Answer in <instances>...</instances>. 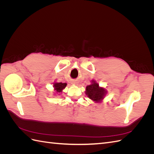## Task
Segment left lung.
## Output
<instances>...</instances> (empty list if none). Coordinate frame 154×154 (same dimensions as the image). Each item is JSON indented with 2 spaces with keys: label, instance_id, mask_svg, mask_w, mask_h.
<instances>
[{
  "label": "left lung",
  "instance_id": "obj_1",
  "mask_svg": "<svg viewBox=\"0 0 154 154\" xmlns=\"http://www.w3.org/2000/svg\"><path fill=\"white\" fill-rule=\"evenodd\" d=\"M105 92L104 88L99 87V85L95 82L86 87V94L90 99L97 102L103 98Z\"/></svg>",
  "mask_w": 154,
  "mask_h": 154
}]
</instances>
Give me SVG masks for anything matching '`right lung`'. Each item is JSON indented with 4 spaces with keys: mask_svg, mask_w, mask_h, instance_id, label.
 I'll list each match as a JSON object with an SVG mask.
<instances>
[{
    "mask_svg": "<svg viewBox=\"0 0 154 154\" xmlns=\"http://www.w3.org/2000/svg\"><path fill=\"white\" fill-rule=\"evenodd\" d=\"M67 84L66 83H54V90L57 91L58 93L61 92L62 91L63 89L64 88H66Z\"/></svg>",
    "mask_w": 154,
    "mask_h": 154,
    "instance_id": "right-lung-1",
    "label": "right lung"
}]
</instances>
